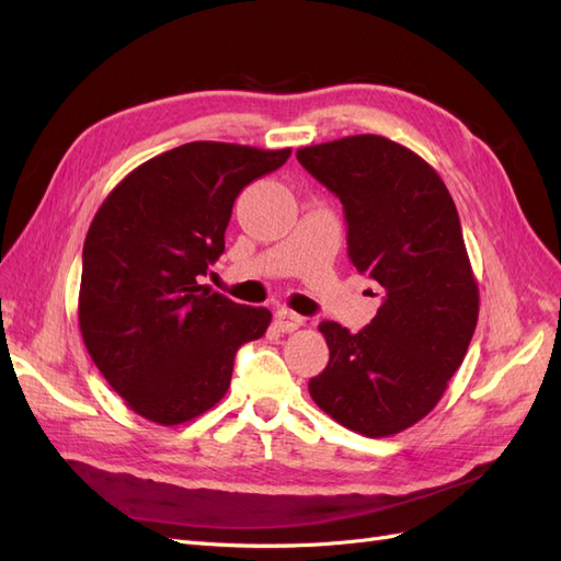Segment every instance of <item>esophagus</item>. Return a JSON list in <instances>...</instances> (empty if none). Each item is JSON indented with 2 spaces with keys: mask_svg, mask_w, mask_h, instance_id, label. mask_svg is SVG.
<instances>
[{
  "mask_svg": "<svg viewBox=\"0 0 561 561\" xmlns=\"http://www.w3.org/2000/svg\"><path fill=\"white\" fill-rule=\"evenodd\" d=\"M304 324V318L301 316H296L294 310H286V308H282V310H277L275 312V328H277V332H294V330H298Z\"/></svg>",
  "mask_w": 561,
  "mask_h": 561,
  "instance_id": "obj_1",
  "label": "esophagus"
}]
</instances>
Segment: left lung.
Segmentation results:
<instances>
[{"label":"left lung","mask_w":561,"mask_h":561,"mask_svg":"<svg viewBox=\"0 0 561 561\" xmlns=\"http://www.w3.org/2000/svg\"><path fill=\"white\" fill-rule=\"evenodd\" d=\"M344 205L348 257L385 289L368 328L322 322L330 363L308 382L318 407L389 437L437 407L478 322V282L445 181L421 154L360 134L296 150Z\"/></svg>","instance_id":"obj_1"}]
</instances>
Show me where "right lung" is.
Wrapping results in <instances>:
<instances>
[{
    "label": "right lung",
    "instance_id": "add662e5",
    "mask_svg": "<svg viewBox=\"0 0 561 561\" xmlns=\"http://www.w3.org/2000/svg\"><path fill=\"white\" fill-rule=\"evenodd\" d=\"M291 148L195 140L126 174L83 245L78 324L90 358L126 407L179 425L227 394L233 356L272 312L201 284L225 253L237 195L275 172Z\"/></svg>",
    "mask_w": 561,
    "mask_h": 561
}]
</instances>
